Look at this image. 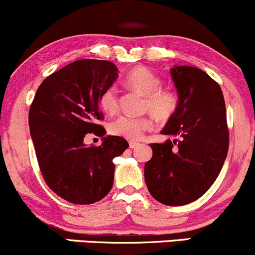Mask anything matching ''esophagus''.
Wrapping results in <instances>:
<instances>
[{
    "label": "esophagus",
    "instance_id": "esophagus-1",
    "mask_svg": "<svg viewBox=\"0 0 255 255\" xmlns=\"http://www.w3.org/2000/svg\"><path fill=\"white\" fill-rule=\"evenodd\" d=\"M139 145H140L139 142H136V141H129V147L130 148H136Z\"/></svg>",
    "mask_w": 255,
    "mask_h": 255
}]
</instances>
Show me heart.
<instances>
[{
  "label": "heart",
  "instance_id": "obj_1",
  "mask_svg": "<svg viewBox=\"0 0 255 255\" xmlns=\"http://www.w3.org/2000/svg\"><path fill=\"white\" fill-rule=\"evenodd\" d=\"M126 84L131 90L145 96L144 110L150 111L154 118L164 121L169 120L176 113L178 107V96L171 89H160L162 80L158 75L145 67H137L128 73ZM99 105L104 113L113 115L119 110L118 90L114 86L102 93ZM150 118H133V116H120L109 124L110 134L129 140H137L145 131L152 128Z\"/></svg>",
  "mask_w": 255,
  "mask_h": 255
}]
</instances>
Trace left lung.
Instances as JSON below:
<instances>
[{
  "instance_id": "8db88e82",
  "label": "left lung",
  "mask_w": 255,
  "mask_h": 255,
  "mask_svg": "<svg viewBox=\"0 0 255 255\" xmlns=\"http://www.w3.org/2000/svg\"><path fill=\"white\" fill-rule=\"evenodd\" d=\"M176 113L160 133L175 139L151 144L145 164L148 192L159 203L181 206L204 194L222 170L229 148L227 110L221 86L201 69L175 66Z\"/></svg>"
}]
</instances>
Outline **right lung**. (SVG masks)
I'll use <instances>...</instances> for the list:
<instances>
[{"mask_svg": "<svg viewBox=\"0 0 255 255\" xmlns=\"http://www.w3.org/2000/svg\"><path fill=\"white\" fill-rule=\"evenodd\" d=\"M118 67L104 60H79L52 73L38 87L28 126L40 172L58 197L87 205L103 199L114 183L113 159L128 148L124 137L104 136L99 98L118 79ZM104 136L86 146L87 133Z\"/></svg>", "mask_w": 255, "mask_h": 255, "instance_id": "obj_1", "label": "right lung"}]
</instances>
